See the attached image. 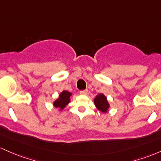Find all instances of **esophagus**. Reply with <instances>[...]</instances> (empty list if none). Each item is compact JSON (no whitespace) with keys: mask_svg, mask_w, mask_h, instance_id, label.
Here are the masks:
<instances>
[{"mask_svg":"<svg viewBox=\"0 0 161 161\" xmlns=\"http://www.w3.org/2000/svg\"><path fill=\"white\" fill-rule=\"evenodd\" d=\"M80 93L81 95H86V93H87V90H81V91H80Z\"/></svg>","mask_w":161,"mask_h":161,"instance_id":"34e87169","label":"esophagus"}]
</instances>
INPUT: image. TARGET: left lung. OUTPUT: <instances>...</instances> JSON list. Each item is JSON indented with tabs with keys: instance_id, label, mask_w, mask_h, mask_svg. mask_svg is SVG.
Segmentation results:
<instances>
[{
	"instance_id": "obj_1",
	"label": "left lung",
	"mask_w": 161,
	"mask_h": 161,
	"mask_svg": "<svg viewBox=\"0 0 161 161\" xmlns=\"http://www.w3.org/2000/svg\"><path fill=\"white\" fill-rule=\"evenodd\" d=\"M94 104L97 109L104 113H106L109 108V104L107 99L103 93H100L95 97Z\"/></svg>"
}]
</instances>
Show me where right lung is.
Masks as SVG:
<instances>
[{
	"mask_svg": "<svg viewBox=\"0 0 161 161\" xmlns=\"http://www.w3.org/2000/svg\"><path fill=\"white\" fill-rule=\"evenodd\" d=\"M71 93L70 92L67 91V90H63L59 94L58 98L53 103L54 106L59 108L60 110H62L70 103V100H71L70 98H71Z\"/></svg>",
	"mask_w": 161,
	"mask_h": 161,
	"instance_id": "1",
	"label": "right lung"
}]
</instances>
